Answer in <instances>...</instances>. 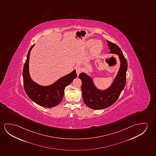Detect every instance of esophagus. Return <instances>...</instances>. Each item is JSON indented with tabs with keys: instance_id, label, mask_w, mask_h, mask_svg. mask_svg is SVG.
Instances as JSON below:
<instances>
[{
	"instance_id": "1",
	"label": "esophagus",
	"mask_w": 156,
	"mask_h": 156,
	"mask_svg": "<svg viewBox=\"0 0 156 156\" xmlns=\"http://www.w3.org/2000/svg\"><path fill=\"white\" fill-rule=\"evenodd\" d=\"M76 72L78 76L79 75V73L82 72V67H80L79 65H77L76 66Z\"/></svg>"
}]
</instances>
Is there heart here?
Instances as JSON below:
<instances>
[{
    "label": "heart",
    "instance_id": "obj_1",
    "mask_svg": "<svg viewBox=\"0 0 156 156\" xmlns=\"http://www.w3.org/2000/svg\"><path fill=\"white\" fill-rule=\"evenodd\" d=\"M86 45L87 48H91V52L94 55H98L101 52L103 45L101 41H97L94 39H90L86 41Z\"/></svg>",
    "mask_w": 156,
    "mask_h": 156
}]
</instances>
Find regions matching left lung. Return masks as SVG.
Masks as SVG:
<instances>
[{
  "instance_id": "1",
  "label": "left lung",
  "mask_w": 156,
  "mask_h": 156,
  "mask_svg": "<svg viewBox=\"0 0 156 156\" xmlns=\"http://www.w3.org/2000/svg\"><path fill=\"white\" fill-rule=\"evenodd\" d=\"M109 47V53L118 55L120 67L110 86L105 90L96 87L94 79L86 73L82 72L79 75L82 84L81 89L84 103L89 108L94 110H101L112 105L119 98L126 84V74L127 62L122 51L116 44L106 41Z\"/></svg>"
}]
</instances>
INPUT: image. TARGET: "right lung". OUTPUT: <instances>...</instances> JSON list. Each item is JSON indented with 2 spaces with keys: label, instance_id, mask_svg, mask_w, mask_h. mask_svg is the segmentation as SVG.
Returning a JSON list of instances; mask_svg holds the SVG:
<instances>
[{
  "label": "right lung",
  "instance_id": "obj_1",
  "mask_svg": "<svg viewBox=\"0 0 156 156\" xmlns=\"http://www.w3.org/2000/svg\"><path fill=\"white\" fill-rule=\"evenodd\" d=\"M34 44L30 48L23 72L24 89L32 101L39 105L51 108L58 105L62 101L66 87L77 77L76 69L58 79L56 82L48 86L37 84L31 79L29 73L30 55Z\"/></svg>",
  "mask_w": 156,
  "mask_h": 156
}]
</instances>
